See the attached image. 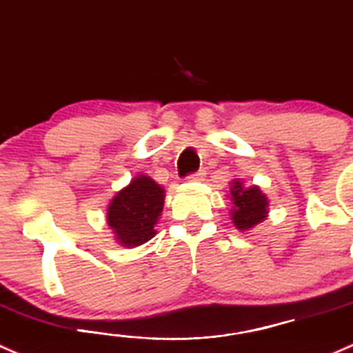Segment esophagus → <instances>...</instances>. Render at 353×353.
I'll use <instances>...</instances> for the list:
<instances>
[{"label": "esophagus", "instance_id": "34e87169", "mask_svg": "<svg viewBox=\"0 0 353 353\" xmlns=\"http://www.w3.org/2000/svg\"><path fill=\"white\" fill-rule=\"evenodd\" d=\"M205 170H198V172H192L188 176V181H191V183H199V181H203V177H205Z\"/></svg>", "mask_w": 353, "mask_h": 353}]
</instances>
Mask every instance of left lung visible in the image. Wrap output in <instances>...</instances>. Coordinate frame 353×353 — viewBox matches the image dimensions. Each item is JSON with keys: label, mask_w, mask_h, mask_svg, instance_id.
I'll use <instances>...</instances> for the list:
<instances>
[{"label": "left lung", "mask_w": 353, "mask_h": 353, "mask_svg": "<svg viewBox=\"0 0 353 353\" xmlns=\"http://www.w3.org/2000/svg\"><path fill=\"white\" fill-rule=\"evenodd\" d=\"M230 199L233 203L230 214L239 230H250L265 220L269 201L257 186L243 188L242 181L235 179L230 188Z\"/></svg>", "instance_id": "obj_1"}]
</instances>
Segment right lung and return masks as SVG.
I'll list each match as a JSON object with an SVG mask.
<instances>
[{"label":"right lung","instance_id":"obj_1","mask_svg":"<svg viewBox=\"0 0 353 353\" xmlns=\"http://www.w3.org/2000/svg\"><path fill=\"white\" fill-rule=\"evenodd\" d=\"M164 189L147 176H137L127 188L117 192L106 213L117 242L123 247H139L154 239V226L164 208Z\"/></svg>","mask_w":353,"mask_h":353}]
</instances>
